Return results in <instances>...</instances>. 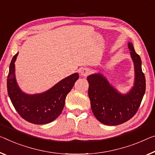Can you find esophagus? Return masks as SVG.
<instances>
[{
  "mask_svg": "<svg viewBox=\"0 0 155 155\" xmlns=\"http://www.w3.org/2000/svg\"><path fill=\"white\" fill-rule=\"evenodd\" d=\"M89 73H90V69L88 68H82V69L80 70V74L82 76H84V77L89 75Z\"/></svg>",
  "mask_w": 155,
  "mask_h": 155,
  "instance_id": "esophagus-1",
  "label": "esophagus"
}]
</instances>
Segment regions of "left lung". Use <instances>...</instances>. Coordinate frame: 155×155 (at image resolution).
<instances>
[{
  "mask_svg": "<svg viewBox=\"0 0 155 155\" xmlns=\"http://www.w3.org/2000/svg\"><path fill=\"white\" fill-rule=\"evenodd\" d=\"M128 48L134 66V82L129 92L118 91L107 79L97 73L87 77L89 97L93 113L100 122L107 125H118L135 115L146 92V78L141 68V59L131 42Z\"/></svg>",
  "mask_w": 155,
  "mask_h": 155,
  "instance_id": "1",
  "label": "left lung"
}]
</instances>
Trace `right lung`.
<instances>
[{
    "mask_svg": "<svg viewBox=\"0 0 155 155\" xmlns=\"http://www.w3.org/2000/svg\"><path fill=\"white\" fill-rule=\"evenodd\" d=\"M18 54L12 59L7 80L8 93L12 103L21 117L28 122L37 125L51 123L61 114L66 97L79 78V74L75 73L68 76L41 94H25L18 87L15 77L14 62Z\"/></svg>",
    "mask_w": 155,
    "mask_h": 155,
    "instance_id": "1",
    "label": "right lung"
}]
</instances>
